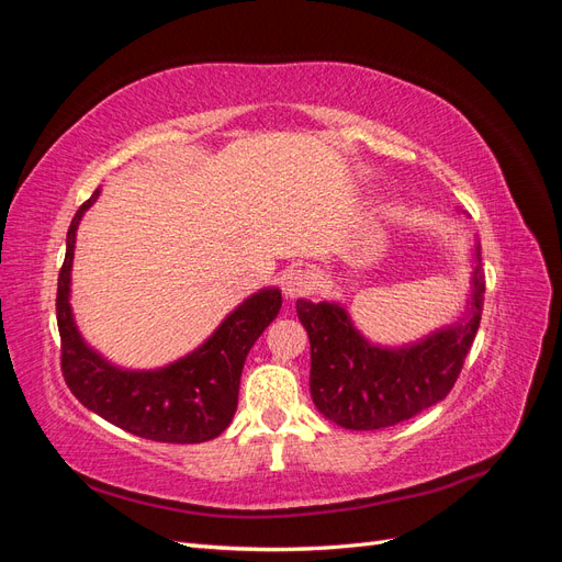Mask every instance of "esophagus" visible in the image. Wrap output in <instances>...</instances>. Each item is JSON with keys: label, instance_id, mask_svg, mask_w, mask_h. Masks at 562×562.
<instances>
[{"label": "esophagus", "instance_id": "obj_1", "mask_svg": "<svg viewBox=\"0 0 562 562\" xmlns=\"http://www.w3.org/2000/svg\"><path fill=\"white\" fill-rule=\"evenodd\" d=\"M281 288H283V295L291 297V300L307 295V293L312 291V277H310V271H304V269H291V271H285V277H283V281H281Z\"/></svg>", "mask_w": 562, "mask_h": 562}]
</instances>
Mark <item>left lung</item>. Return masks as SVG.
<instances>
[{
    "instance_id": "8db88e82",
    "label": "left lung",
    "mask_w": 562,
    "mask_h": 562,
    "mask_svg": "<svg viewBox=\"0 0 562 562\" xmlns=\"http://www.w3.org/2000/svg\"><path fill=\"white\" fill-rule=\"evenodd\" d=\"M483 295L481 246H475L471 297L462 318L398 349L368 342L337 302L297 300V316L312 345L310 389L318 413L345 429L372 431L443 401L479 333Z\"/></svg>"
}]
</instances>
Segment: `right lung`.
Returning a JSON list of instances; mask_svg holds the SVG:
<instances>
[{"label":"right lung","instance_id":"right-lung-1","mask_svg":"<svg viewBox=\"0 0 562 562\" xmlns=\"http://www.w3.org/2000/svg\"><path fill=\"white\" fill-rule=\"evenodd\" d=\"M100 190L83 201L67 229L58 274L56 316L63 378L83 407L133 436L159 443H203L223 434L239 403V382L255 339L281 310L279 288L250 295L192 353L157 370L116 368L93 351L77 330L70 281L77 227Z\"/></svg>","mask_w":562,"mask_h":562}]
</instances>
